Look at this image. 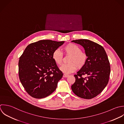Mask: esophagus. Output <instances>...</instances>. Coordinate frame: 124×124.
<instances>
[{"mask_svg": "<svg viewBox=\"0 0 124 124\" xmlns=\"http://www.w3.org/2000/svg\"><path fill=\"white\" fill-rule=\"evenodd\" d=\"M69 76L68 74H63V77H68Z\"/></svg>", "mask_w": 124, "mask_h": 124, "instance_id": "34e87169", "label": "esophagus"}]
</instances>
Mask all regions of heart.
Wrapping results in <instances>:
<instances>
[{
	"instance_id": "1",
	"label": "heart",
	"mask_w": 124,
	"mask_h": 124,
	"mask_svg": "<svg viewBox=\"0 0 124 124\" xmlns=\"http://www.w3.org/2000/svg\"><path fill=\"white\" fill-rule=\"evenodd\" d=\"M64 53L66 55H70L68 62L63 65L60 70L65 73H70L74 71L77 68L80 69L83 68L87 60V54L81 51V48L73 43H69L63 48ZM52 58L54 62L58 66L62 65L63 55L59 49L55 50L52 54Z\"/></svg>"
}]
</instances>
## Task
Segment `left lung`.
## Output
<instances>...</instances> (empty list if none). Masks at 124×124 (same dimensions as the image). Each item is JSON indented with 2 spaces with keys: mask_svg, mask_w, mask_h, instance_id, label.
Masks as SVG:
<instances>
[{
  "mask_svg": "<svg viewBox=\"0 0 124 124\" xmlns=\"http://www.w3.org/2000/svg\"><path fill=\"white\" fill-rule=\"evenodd\" d=\"M80 44L87 55L85 66L74 75L75 83L71 89L78 97L91 99L100 94L107 85L111 72L107 54L101 45L86 39L73 40ZM87 77L84 78L82 76Z\"/></svg>",
  "mask_w": 124,
  "mask_h": 124,
  "instance_id": "8db88e82",
  "label": "left lung"
}]
</instances>
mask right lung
Listing matches in <instances>:
<instances>
[{"mask_svg": "<svg viewBox=\"0 0 124 124\" xmlns=\"http://www.w3.org/2000/svg\"><path fill=\"white\" fill-rule=\"evenodd\" d=\"M64 41L40 40L29 44L19 58V77L26 92L36 99L45 98L56 89L63 76L52 58Z\"/></svg>", "mask_w": 124, "mask_h": 124, "instance_id": "right-lung-1", "label": "right lung"}]
</instances>
